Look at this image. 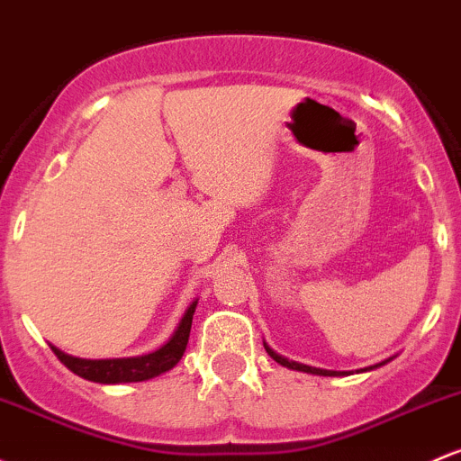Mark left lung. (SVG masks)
Returning a JSON list of instances; mask_svg holds the SVG:
<instances>
[{"label":"left lung","instance_id":"8db88e82","mask_svg":"<svg viewBox=\"0 0 461 461\" xmlns=\"http://www.w3.org/2000/svg\"><path fill=\"white\" fill-rule=\"evenodd\" d=\"M265 350L269 352V357L273 358V361H276V363H280V366L288 367V370H297V372L315 374V376H350V374L370 372V370H376V367L385 366V363H389V361H392V358H393V357H389V358H385V361H381V363H374V366H370V367H361V370H354V372H337V370H321V367L304 366V363H297V361H288L286 357H282V354H277L276 350H273V348L267 346V341H265Z\"/></svg>","mask_w":461,"mask_h":461}]
</instances>
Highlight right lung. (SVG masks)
<instances>
[{"label": "right lung", "instance_id": "right-lung-1", "mask_svg": "<svg viewBox=\"0 0 461 461\" xmlns=\"http://www.w3.org/2000/svg\"><path fill=\"white\" fill-rule=\"evenodd\" d=\"M194 300L185 308L184 317L176 323L175 332L170 335L164 346L149 354H140V357H124V358H78L72 354H65L52 346V352L57 354L59 361L65 367H69L80 378L91 383H103V385H118V383H141L150 381V378L159 376V374L173 370L176 363L184 357L185 346H188L192 315L196 308Z\"/></svg>", "mask_w": 461, "mask_h": 461}]
</instances>
